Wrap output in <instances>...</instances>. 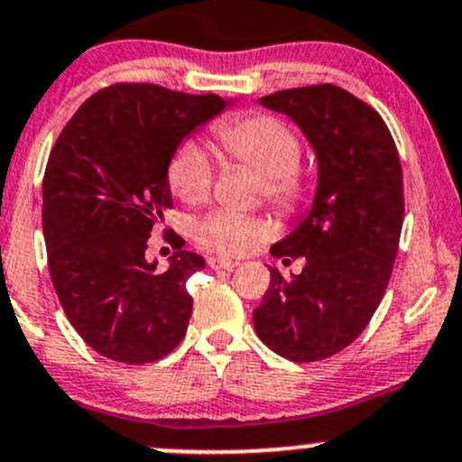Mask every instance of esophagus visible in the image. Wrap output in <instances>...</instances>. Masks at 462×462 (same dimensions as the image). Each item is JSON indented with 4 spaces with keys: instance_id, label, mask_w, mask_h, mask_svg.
I'll return each mask as SVG.
<instances>
[{
    "instance_id": "obj_1",
    "label": "esophagus",
    "mask_w": 462,
    "mask_h": 462,
    "mask_svg": "<svg viewBox=\"0 0 462 462\" xmlns=\"http://www.w3.org/2000/svg\"><path fill=\"white\" fill-rule=\"evenodd\" d=\"M208 265H210L212 270H235L239 263L230 259H221V256H210V259H208Z\"/></svg>"
}]
</instances>
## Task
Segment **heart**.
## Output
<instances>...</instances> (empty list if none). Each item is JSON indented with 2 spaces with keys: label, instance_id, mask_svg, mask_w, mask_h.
I'll return each mask as SVG.
<instances>
[{
  "label": "heart",
  "instance_id": "1",
  "mask_svg": "<svg viewBox=\"0 0 462 462\" xmlns=\"http://www.w3.org/2000/svg\"><path fill=\"white\" fill-rule=\"evenodd\" d=\"M217 139L226 152L245 166L263 174L265 197L281 210L290 212L303 203L308 194V174L299 166V137L283 119L272 115H250L226 121L217 128ZM215 166L197 142H186L174 150L168 163L170 190L181 201L203 203L210 197ZM268 218L218 210L194 226V239L218 254H244L252 245L268 239Z\"/></svg>",
  "mask_w": 462,
  "mask_h": 462
}]
</instances>
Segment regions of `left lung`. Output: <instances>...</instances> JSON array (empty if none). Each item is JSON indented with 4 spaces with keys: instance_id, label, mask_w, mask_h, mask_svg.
I'll return each mask as SVG.
<instances>
[{
    "instance_id": "left-lung-1",
    "label": "left lung",
    "mask_w": 462,
    "mask_h": 462,
    "mask_svg": "<svg viewBox=\"0 0 462 462\" xmlns=\"http://www.w3.org/2000/svg\"><path fill=\"white\" fill-rule=\"evenodd\" d=\"M288 115L317 157L312 208L272 256L303 259L300 274L270 270V288L252 312L272 352L294 363L346 349L376 312L402 227V170L394 139L376 110L338 86H308L261 97Z\"/></svg>"
}]
</instances>
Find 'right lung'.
<instances>
[{
    "label": "right lung",
    "mask_w": 462,
    "mask_h": 462,
    "mask_svg": "<svg viewBox=\"0 0 462 462\" xmlns=\"http://www.w3.org/2000/svg\"><path fill=\"white\" fill-rule=\"evenodd\" d=\"M232 97L116 84L61 130L43 174L48 270L68 320L110 361L142 365L186 337V281L206 265L177 247L168 268L145 259L152 226L172 208L168 163Z\"/></svg>",
    "instance_id": "add662e5"
}]
</instances>
